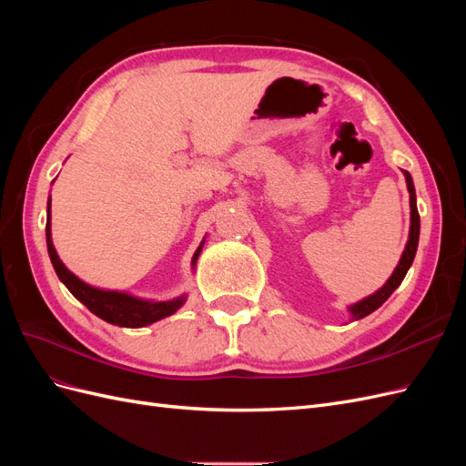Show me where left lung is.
Returning <instances> with one entry per match:
<instances>
[{
  "label": "left lung",
  "mask_w": 466,
  "mask_h": 466,
  "mask_svg": "<svg viewBox=\"0 0 466 466\" xmlns=\"http://www.w3.org/2000/svg\"><path fill=\"white\" fill-rule=\"evenodd\" d=\"M402 173L406 177L408 194H410V231H408V241H406L404 252H402V257H400L397 268H394V272L385 281L383 288H379L375 293L368 295V298H363L361 301L348 307V311L351 315V320H360L363 317H368L370 313L375 311V309H379L380 305H383L390 298V293L402 284V279H404V276L408 272V268H410L412 262H414L416 248H418V238H420V216H418V208H416V190H414L412 177H410V173H408V171H402Z\"/></svg>",
  "instance_id": "obj_1"
}]
</instances>
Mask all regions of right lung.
<instances>
[{
    "label": "right lung",
    "mask_w": 466,
    "mask_h": 466,
    "mask_svg": "<svg viewBox=\"0 0 466 466\" xmlns=\"http://www.w3.org/2000/svg\"><path fill=\"white\" fill-rule=\"evenodd\" d=\"M50 206H52V200L48 198V206H46V247H48V255H50L52 266H54L56 274H58L62 284L69 291H72L74 298L86 305L93 315H96L98 319H103L110 324H116V327L142 329V327H147V324L157 322L165 317H171L173 313L178 311L182 305H185L187 295H180V298L168 299V301H153V299L136 298V295H130L126 291L95 288V286L86 284L83 279H79L72 270H67L66 264L60 260L58 252H56V248H54L52 229H50V219H52ZM202 247H204V241L194 252L192 270L196 268V260H198V257H200Z\"/></svg>",
    "instance_id": "right-lung-1"
}]
</instances>
